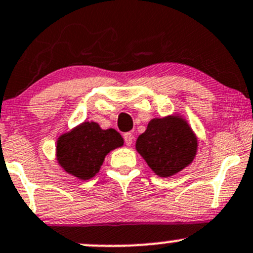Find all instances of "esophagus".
<instances>
[{
	"mask_svg": "<svg viewBox=\"0 0 253 253\" xmlns=\"http://www.w3.org/2000/svg\"><path fill=\"white\" fill-rule=\"evenodd\" d=\"M124 139L127 145H131L132 142H133V134H132L131 132H127V133L124 134Z\"/></svg>",
	"mask_w": 253,
	"mask_h": 253,
	"instance_id": "esophagus-1",
	"label": "esophagus"
}]
</instances>
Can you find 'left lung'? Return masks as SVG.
I'll list each match as a JSON object with an SVG mask.
<instances>
[{
  "mask_svg": "<svg viewBox=\"0 0 253 253\" xmlns=\"http://www.w3.org/2000/svg\"><path fill=\"white\" fill-rule=\"evenodd\" d=\"M197 145V137L187 121L172 115L150 120L144 133L137 138L136 149L155 175L169 177L193 162Z\"/></svg>",
  "mask_w": 253,
  "mask_h": 253,
  "instance_id": "8db88e82",
  "label": "left lung"
}]
</instances>
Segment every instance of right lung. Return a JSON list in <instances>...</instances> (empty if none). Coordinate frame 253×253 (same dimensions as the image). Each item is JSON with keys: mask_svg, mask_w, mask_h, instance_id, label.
<instances>
[{"mask_svg": "<svg viewBox=\"0 0 253 253\" xmlns=\"http://www.w3.org/2000/svg\"><path fill=\"white\" fill-rule=\"evenodd\" d=\"M122 145L124 138L116 129H101L96 122H83L58 137L56 157L66 172L89 180L99 172L106 155Z\"/></svg>", "mask_w": 253, "mask_h": 253, "instance_id": "1", "label": "right lung"}]
</instances>
